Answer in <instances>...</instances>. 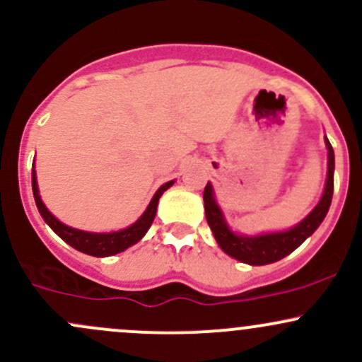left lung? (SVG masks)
I'll list each match as a JSON object with an SVG mask.
<instances>
[{
  "mask_svg": "<svg viewBox=\"0 0 362 362\" xmlns=\"http://www.w3.org/2000/svg\"><path fill=\"white\" fill-rule=\"evenodd\" d=\"M328 148V177L327 185H325L323 197H321L320 204L313 209L308 216L300 221L299 225L293 226L292 230L280 233H268V235L259 237H239L232 233L226 226L223 214L220 208L214 202L211 185H206L202 199H204V211L206 220H208L209 228L213 230L214 239L228 256L235 257V259L247 263L252 266L269 264L280 261L281 257L288 256V254L296 251L303 242L313 235V232L321 225V221L327 216L329 204H332L333 197V170H335V156H333V148L329 144L328 139H325Z\"/></svg>",
  "mask_w": 362,
  "mask_h": 362,
  "instance_id": "obj_1",
  "label": "left lung"
}]
</instances>
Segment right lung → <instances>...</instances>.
I'll use <instances>...</instances> for the list:
<instances>
[{
	"mask_svg": "<svg viewBox=\"0 0 362 362\" xmlns=\"http://www.w3.org/2000/svg\"><path fill=\"white\" fill-rule=\"evenodd\" d=\"M172 185H173V180L168 182V184L161 185V187L158 189V192L154 194L153 201L149 202L148 209H146L144 214L139 218L136 223L130 225L129 228L120 230V232H113V233H89V232H82V230H75V228H70V226L63 225L62 221H58L53 214L47 211L46 206L42 204L41 196H39L37 182H35V172H33V192H34L35 206H37L39 213H41V216L45 218L46 223L49 225L51 228H53V232L62 237L66 244H70L71 247L96 257L113 256V254L125 251L127 247H130V245H134L136 242L141 240L142 237H144V233L149 230L154 216H156L158 201H160L161 194L165 192L166 189L172 187Z\"/></svg>",
	"mask_w": 362,
	"mask_h": 362,
	"instance_id": "1",
	"label": "right lung"
}]
</instances>
